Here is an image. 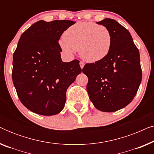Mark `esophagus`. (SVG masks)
Instances as JSON below:
<instances>
[{"label": "esophagus", "instance_id": "obj_1", "mask_svg": "<svg viewBox=\"0 0 154 154\" xmlns=\"http://www.w3.org/2000/svg\"><path fill=\"white\" fill-rule=\"evenodd\" d=\"M84 65H85V64H84V63L83 62H80V66H81V69L83 68Z\"/></svg>", "mask_w": 154, "mask_h": 154}]
</instances>
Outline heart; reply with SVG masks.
I'll return each mask as SVG.
<instances>
[{"instance_id": "obj_1", "label": "heart", "mask_w": 154, "mask_h": 154, "mask_svg": "<svg viewBox=\"0 0 154 154\" xmlns=\"http://www.w3.org/2000/svg\"><path fill=\"white\" fill-rule=\"evenodd\" d=\"M112 43V34L107 27L94 22H79L64 31L60 45L69 55L79 49L81 57L92 63L102 60L108 55Z\"/></svg>"}]
</instances>
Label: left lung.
Returning <instances> with one entry per match:
<instances>
[{"label":"left lung","instance_id":"8db88e82","mask_svg":"<svg viewBox=\"0 0 154 154\" xmlns=\"http://www.w3.org/2000/svg\"><path fill=\"white\" fill-rule=\"evenodd\" d=\"M97 24L110 30L111 51L104 59L87 63L82 69L88 78L87 91L99 110L113 112L133 100L142 81L140 52L129 31L116 21L106 18Z\"/></svg>","mask_w":154,"mask_h":154}]
</instances>
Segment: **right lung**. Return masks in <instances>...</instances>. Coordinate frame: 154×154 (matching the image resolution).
<instances>
[{"label":"right lung","instance_id":"right-lung-1","mask_svg":"<svg viewBox=\"0 0 154 154\" xmlns=\"http://www.w3.org/2000/svg\"><path fill=\"white\" fill-rule=\"evenodd\" d=\"M75 23L41 20L21 35L13 54L12 78L20 102L33 112L43 116L60 113L67 88L81 72L78 60L62 62L58 42Z\"/></svg>","mask_w":154,"mask_h":154}]
</instances>
